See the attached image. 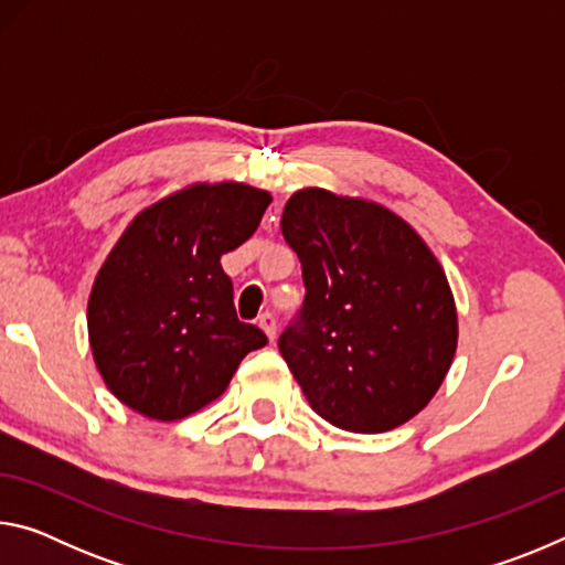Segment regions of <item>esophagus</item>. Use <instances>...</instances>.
I'll return each mask as SVG.
<instances>
[{
    "instance_id": "1",
    "label": "esophagus",
    "mask_w": 565,
    "mask_h": 565,
    "mask_svg": "<svg viewBox=\"0 0 565 565\" xmlns=\"http://www.w3.org/2000/svg\"><path fill=\"white\" fill-rule=\"evenodd\" d=\"M259 327L264 329L266 337H269V341H274V339H276V317H274L271 311L262 313V317H259Z\"/></svg>"
}]
</instances>
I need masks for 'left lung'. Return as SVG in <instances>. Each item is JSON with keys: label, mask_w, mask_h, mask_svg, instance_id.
I'll list each match as a JSON object with an SVG mask.
<instances>
[{"label": "left lung", "mask_w": 565, "mask_h": 565, "mask_svg": "<svg viewBox=\"0 0 565 565\" xmlns=\"http://www.w3.org/2000/svg\"><path fill=\"white\" fill-rule=\"evenodd\" d=\"M281 234L306 299L279 351L309 406L351 434H384L441 388L458 343L454 291L431 248L391 209L294 191Z\"/></svg>", "instance_id": "8db88e82"}]
</instances>
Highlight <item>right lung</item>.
<instances>
[{"instance_id": "obj_1", "label": "right lung", "mask_w": 565, "mask_h": 565, "mask_svg": "<svg viewBox=\"0 0 565 565\" xmlns=\"http://www.w3.org/2000/svg\"><path fill=\"white\" fill-rule=\"evenodd\" d=\"M271 194L196 181L131 218L94 276L87 329L104 384L154 420L186 418L224 394L264 331L238 321L222 256L256 232Z\"/></svg>"}]
</instances>
